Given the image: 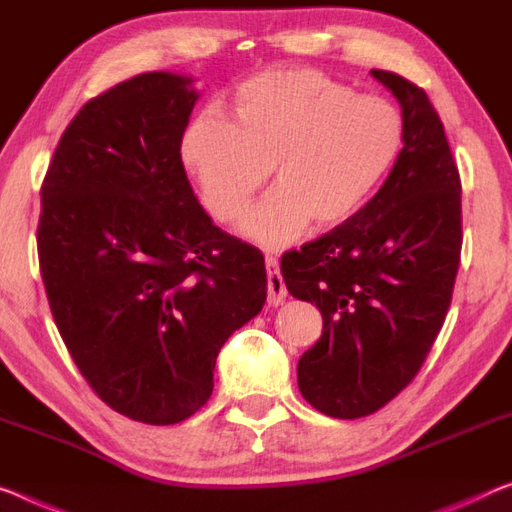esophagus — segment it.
<instances>
[{
	"label": "esophagus",
	"instance_id": "esophagus-1",
	"mask_svg": "<svg viewBox=\"0 0 512 512\" xmlns=\"http://www.w3.org/2000/svg\"><path fill=\"white\" fill-rule=\"evenodd\" d=\"M266 276H269V303L278 305L285 301L287 287L280 276V266L276 257H266Z\"/></svg>",
	"mask_w": 512,
	"mask_h": 512
}]
</instances>
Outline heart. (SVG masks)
<instances>
[{"label": "heart", "mask_w": 512, "mask_h": 512, "mask_svg": "<svg viewBox=\"0 0 512 512\" xmlns=\"http://www.w3.org/2000/svg\"><path fill=\"white\" fill-rule=\"evenodd\" d=\"M404 147L391 101L356 96L317 71H271L236 89L234 121L204 110L181 135V160L204 207L236 223L269 179L280 181L243 230L266 248L299 239L310 220L345 223L377 193Z\"/></svg>", "instance_id": "heart-1"}]
</instances>
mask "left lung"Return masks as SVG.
<instances>
[{
	"label": "left lung",
	"instance_id": "1",
	"mask_svg": "<svg viewBox=\"0 0 512 512\" xmlns=\"http://www.w3.org/2000/svg\"><path fill=\"white\" fill-rule=\"evenodd\" d=\"M398 98L404 147L377 195L329 234L282 255L289 294L324 331L299 358V391L333 418L391 402L444 326L462 250V186L444 124L414 82L370 71Z\"/></svg>",
	"mask_w": 512,
	"mask_h": 512
}]
</instances>
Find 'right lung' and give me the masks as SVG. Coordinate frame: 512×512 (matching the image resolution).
I'll return each mask as SVG.
<instances>
[{
    "mask_svg": "<svg viewBox=\"0 0 512 512\" xmlns=\"http://www.w3.org/2000/svg\"><path fill=\"white\" fill-rule=\"evenodd\" d=\"M197 98L167 71L103 91L41 186L38 262L61 338L98 398L149 425L204 407L220 347L266 301L262 253L211 223L183 170Z\"/></svg>",
    "mask_w": 512,
    "mask_h": 512,
    "instance_id": "1",
    "label": "right lung"
}]
</instances>
